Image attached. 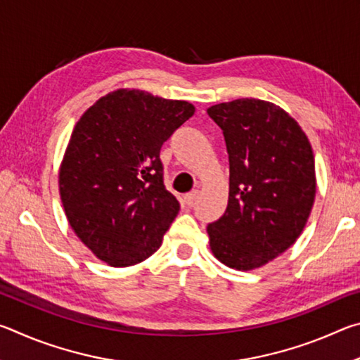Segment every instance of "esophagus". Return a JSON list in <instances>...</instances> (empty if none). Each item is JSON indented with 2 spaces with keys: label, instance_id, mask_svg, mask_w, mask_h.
I'll use <instances>...</instances> for the list:
<instances>
[{
  "label": "esophagus",
  "instance_id": "1",
  "mask_svg": "<svg viewBox=\"0 0 360 360\" xmlns=\"http://www.w3.org/2000/svg\"><path fill=\"white\" fill-rule=\"evenodd\" d=\"M198 191H193V192H191V193H187L186 197H184V203L187 205V206H192L195 202H197V198H198Z\"/></svg>",
  "mask_w": 360,
  "mask_h": 360
}]
</instances>
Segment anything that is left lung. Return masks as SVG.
I'll return each instance as SVG.
<instances>
[{
	"label": "left lung",
	"mask_w": 360,
	"mask_h": 360,
	"mask_svg": "<svg viewBox=\"0 0 360 360\" xmlns=\"http://www.w3.org/2000/svg\"><path fill=\"white\" fill-rule=\"evenodd\" d=\"M230 163L229 205L208 225L217 260L235 270L264 266L294 245L316 195L314 155L295 119L270 101L240 98L208 108Z\"/></svg>",
	"instance_id": "obj_1"
}]
</instances>
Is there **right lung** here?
I'll list each match as a JSON object with an SVG mask.
<instances>
[{"mask_svg": "<svg viewBox=\"0 0 360 360\" xmlns=\"http://www.w3.org/2000/svg\"><path fill=\"white\" fill-rule=\"evenodd\" d=\"M193 112L188 101L119 89L76 124L60 165V198L79 240L108 265H136L160 248L179 212L163 184L160 149Z\"/></svg>", "mask_w": 360, "mask_h": 360, "instance_id": "obj_1", "label": "right lung"}]
</instances>
